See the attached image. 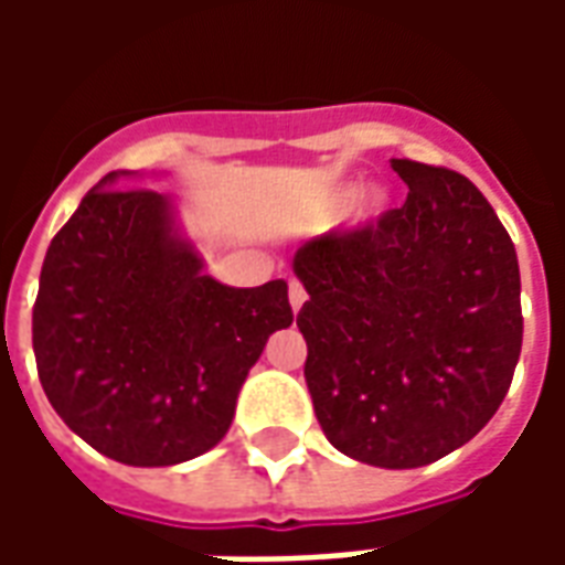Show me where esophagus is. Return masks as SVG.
Returning <instances> with one entry per match:
<instances>
[{
  "instance_id": "esophagus-1",
  "label": "esophagus",
  "mask_w": 565,
  "mask_h": 565,
  "mask_svg": "<svg viewBox=\"0 0 565 565\" xmlns=\"http://www.w3.org/2000/svg\"><path fill=\"white\" fill-rule=\"evenodd\" d=\"M287 296H290V308H294V311H299V308L306 306L308 294H306V287H302L299 281H290V287H287Z\"/></svg>"
}]
</instances>
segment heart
<instances>
[{
	"mask_svg": "<svg viewBox=\"0 0 565 565\" xmlns=\"http://www.w3.org/2000/svg\"><path fill=\"white\" fill-rule=\"evenodd\" d=\"M356 193H360V186L356 184H344L342 190H335L330 199L332 214L351 209V202L356 199ZM381 209H384V196H381V193H372V196L366 199V209H363V214H366V217H372V214H381Z\"/></svg>",
	"mask_w": 565,
	"mask_h": 565,
	"instance_id": "obj_1",
	"label": "heart"
}]
</instances>
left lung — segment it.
Instances as JSON below:
<instances>
[{
	"mask_svg": "<svg viewBox=\"0 0 565 565\" xmlns=\"http://www.w3.org/2000/svg\"><path fill=\"white\" fill-rule=\"evenodd\" d=\"M403 209L296 250L308 302L306 384L332 448L417 469L475 438L511 387L521 269L481 190L441 166L391 160Z\"/></svg>",
	"mask_w": 565,
	"mask_h": 565,
	"instance_id": "left-lung-1",
	"label": "left lung"
}]
</instances>
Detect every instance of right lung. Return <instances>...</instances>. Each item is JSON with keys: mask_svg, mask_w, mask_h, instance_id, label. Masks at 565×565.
Listing matches in <instances>:
<instances>
[{"mask_svg": "<svg viewBox=\"0 0 565 565\" xmlns=\"http://www.w3.org/2000/svg\"><path fill=\"white\" fill-rule=\"evenodd\" d=\"M105 174L54 235L32 308V351L54 412L127 466L211 450L275 330L287 281L226 287L202 275L172 199Z\"/></svg>", "mask_w": 565, "mask_h": 565, "instance_id": "add662e5", "label": "right lung"}]
</instances>
